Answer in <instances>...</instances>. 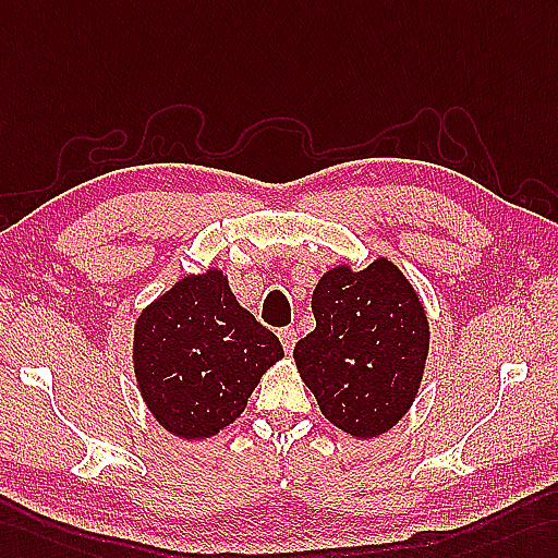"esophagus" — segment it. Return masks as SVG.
Here are the masks:
<instances>
[{
	"instance_id": "1",
	"label": "esophagus",
	"mask_w": 558,
	"mask_h": 558,
	"mask_svg": "<svg viewBox=\"0 0 558 558\" xmlns=\"http://www.w3.org/2000/svg\"><path fill=\"white\" fill-rule=\"evenodd\" d=\"M279 341H281L283 350H287L289 355H291L293 348H295V341H298V333H295L293 326H283V329L279 331Z\"/></svg>"
}]
</instances>
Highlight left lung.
<instances>
[{
    "instance_id": "obj_1",
    "label": "left lung",
    "mask_w": 558,
    "mask_h": 558,
    "mask_svg": "<svg viewBox=\"0 0 558 558\" xmlns=\"http://www.w3.org/2000/svg\"><path fill=\"white\" fill-rule=\"evenodd\" d=\"M315 331L293 360L322 414L355 438H378L410 410L428 357V317L388 257L331 267L312 291Z\"/></svg>"
}]
</instances>
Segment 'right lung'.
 I'll list each match as a JSON object with an SVG mask.
<instances>
[{"mask_svg":"<svg viewBox=\"0 0 558 558\" xmlns=\"http://www.w3.org/2000/svg\"><path fill=\"white\" fill-rule=\"evenodd\" d=\"M281 357L279 338L239 305L217 267L177 281L134 324L142 398L158 424L184 440L234 424Z\"/></svg>","mask_w":558,"mask_h":558,"instance_id":"add662e5","label":"right lung"}]
</instances>
